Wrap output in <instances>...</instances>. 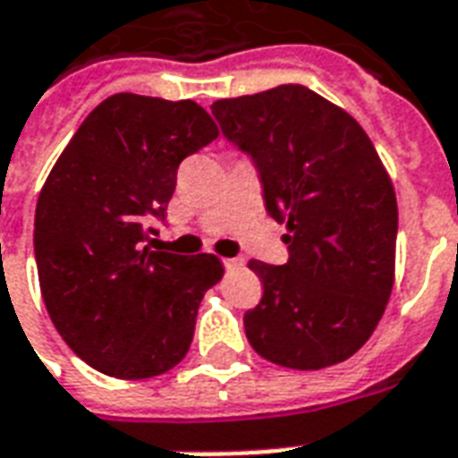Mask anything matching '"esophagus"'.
<instances>
[{"mask_svg": "<svg viewBox=\"0 0 458 458\" xmlns=\"http://www.w3.org/2000/svg\"><path fill=\"white\" fill-rule=\"evenodd\" d=\"M223 267H225L228 272H235V269H242V267H245V259H242V257H225V259H223Z\"/></svg>", "mask_w": 458, "mask_h": 458, "instance_id": "obj_1", "label": "esophagus"}]
</instances>
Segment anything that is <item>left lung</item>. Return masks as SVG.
<instances>
[{"label":"left lung","mask_w":458,"mask_h":458,"mask_svg":"<svg viewBox=\"0 0 458 458\" xmlns=\"http://www.w3.org/2000/svg\"><path fill=\"white\" fill-rule=\"evenodd\" d=\"M220 131L255 162L267 213L286 223L289 262L259 259V306L245 335L259 357L313 371L350 359L391 298L398 203L364 128L301 84L211 106Z\"/></svg>","instance_id":"obj_1"}]
</instances>
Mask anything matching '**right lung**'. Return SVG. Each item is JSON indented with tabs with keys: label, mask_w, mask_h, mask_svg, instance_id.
Returning a JSON list of instances; mask_svg holds the SVG:
<instances>
[{
	"label": "right lung",
	"mask_w": 458,
	"mask_h": 458,
	"mask_svg": "<svg viewBox=\"0 0 458 458\" xmlns=\"http://www.w3.org/2000/svg\"><path fill=\"white\" fill-rule=\"evenodd\" d=\"M218 138L196 101L114 94L84 118L36 203L40 293L60 337L91 369L152 378L177 367L194 340L216 255L143 245L165 220L179 162Z\"/></svg>",
	"instance_id": "obj_1"
}]
</instances>
